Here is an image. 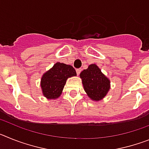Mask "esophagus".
Instances as JSON below:
<instances>
[{
  "label": "esophagus",
  "instance_id": "1",
  "mask_svg": "<svg viewBox=\"0 0 149 149\" xmlns=\"http://www.w3.org/2000/svg\"><path fill=\"white\" fill-rule=\"evenodd\" d=\"M81 72V68H77V69H76V72H77V75H79V74H80Z\"/></svg>",
  "mask_w": 149,
  "mask_h": 149
}]
</instances>
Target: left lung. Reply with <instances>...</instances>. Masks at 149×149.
Instances as JSON below:
<instances>
[{"label": "left lung", "instance_id": "8db88e82", "mask_svg": "<svg viewBox=\"0 0 149 149\" xmlns=\"http://www.w3.org/2000/svg\"><path fill=\"white\" fill-rule=\"evenodd\" d=\"M80 77L84 90L93 101L102 99L110 89V81L95 64L89 65L87 69L81 72Z\"/></svg>", "mask_w": 149, "mask_h": 149}]
</instances>
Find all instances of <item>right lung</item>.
Here are the masks:
<instances>
[{"mask_svg": "<svg viewBox=\"0 0 149 149\" xmlns=\"http://www.w3.org/2000/svg\"><path fill=\"white\" fill-rule=\"evenodd\" d=\"M76 75L75 69L72 65L56 63L42 77L41 86L43 95L49 99L57 98L61 95L67 79Z\"/></svg>", "mask_w": 149, "mask_h": 149, "instance_id": "obj_1", "label": "right lung"}]
</instances>
